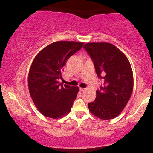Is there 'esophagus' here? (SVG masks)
I'll use <instances>...</instances> for the list:
<instances>
[{
	"label": "esophagus",
	"instance_id": "34e87169",
	"mask_svg": "<svg viewBox=\"0 0 153 153\" xmlns=\"http://www.w3.org/2000/svg\"><path fill=\"white\" fill-rule=\"evenodd\" d=\"M86 90V88H80V90L81 92H83L85 91V90Z\"/></svg>",
	"mask_w": 153,
	"mask_h": 153
}]
</instances>
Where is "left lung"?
Returning <instances> with one entry per match:
<instances>
[{
    "instance_id": "8db88e82",
    "label": "left lung",
    "mask_w": 153,
    "mask_h": 153,
    "mask_svg": "<svg viewBox=\"0 0 153 153\" xmlns=\"http://www.w3.org/2000/svg\"><path fill=\"white\" fill-rule=\"evenodd\" d=\"M94 62L97 76L103 85L88 106L94 116L103 120L118 117L133 90V73L127 57L110 43H88L83 46Z\"/></svg>"
}]
</instances>
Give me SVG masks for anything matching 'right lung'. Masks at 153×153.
<instances>
[{"label":"right lung","mask_w":153,"mask_h":153,"mask_svg":"<svg viewBox=\"0 0 153 153\" xmlns=\"http://www.w3.org/2000/svg\"><path fill=\"white\" fill-rule=\"evenodd\" d=\"M83 42L60 41L50 44L35 56L28 74L30 96L44 116L61 118L71 110L79 87L59 83L62 71L70 56L81 50Z\"/></svg>","instance_id":"add662e5"}]
</instances>
